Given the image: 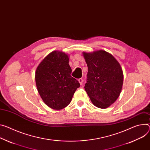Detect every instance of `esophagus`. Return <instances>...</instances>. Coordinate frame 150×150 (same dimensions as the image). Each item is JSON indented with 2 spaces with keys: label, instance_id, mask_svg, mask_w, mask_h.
I'll return each mask as SVG.
<instances>
[{
  "label": "esophagus",
  "instance_id": "obj_1",
  "mask_svg": "<svg viewBox=\"0 0 150 150\" xmlns=\"http://www.w3.org/2000/svg\"><path fill=\"white\" fill-rule=\"evenodd\" d=\"M78 81H79V84H80L81 85H82L83 82V79L82 78H79V79H78Z\"/></svg>",
  "mask_w": 150,
  "mask_h": 150
}]
</instances>
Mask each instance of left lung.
Here are the masks:
<instances>
[{
  "mask_svg": "<svg viewBox=\"0 0 150 150\" xmlns=\"http://www.w3.org/2000/svg\"><path fill=\"white\" fill-rule=\"evenodd\" d=\"M87 64L85 90L93 104L105 109L119 97L123 84V72L119 62L104 50L83 52Z\"/></svg>",
  "mask_w": 150,
  "mask_h": 150,
  "instance_id": "left-lung-1",
  "label": "left lung"
}]
</instances>
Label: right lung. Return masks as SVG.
<instances>
[{"mask_svg": "<svg viewBox=\"0 0 150 150\" xmlns=\"http://www.w3.org/2000/svg\"><path fill=\"white\" fill-rule=\"evenodd\" d=\"M68 54L63 51L50 52L39 63L35 72L38 91L44 102L50 108L60 110L72 100L78 81L72 77Z\"/></svg>", "mask_w": 150, "mask_h": 150, "instance_id": "right-lung-1", "label": "right lung"}]
</instances>
